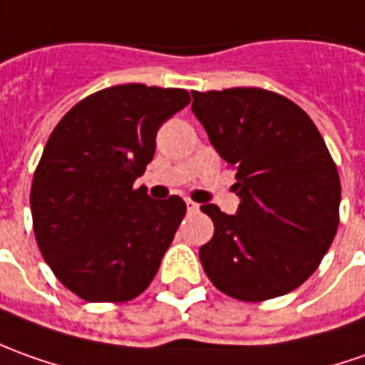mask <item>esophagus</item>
<instances>
[{"mask_svg": "<svg viewBox=\"0 0 365 365\" xmlns=\"http://www.w3.org/2000/svg\"><path fill=\"white\" fill-rule=\"evenodd\" d=\"M185 205H187V210H190V212H195V210L200 207V205H197L195 202H192V200H185Z\"/></svg>", "mask_w": 365, "mask_h": 365, "instance_id": "obj_1", "label": "esophagus"}]
</instances>
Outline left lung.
Instances as JSON below:
<instances>
[{"mask_svg":"<svg viewBox=\"0 0 365 365\" xmlns=\"http://www.w3.org/2000/svg\"><path fill=\"white\" fill-rule=\"evenodd\" d=\"M192 111L235 170L234 215L202 205L214 237L200 247L207 277L242 302L289 294L318 269L339 224L338 168L306 111L257 88L192 91Z\"/></svg>","mask_w":365,"mask_h":365,"instance_id":"8db88e82","label":"left lung"}]
</instances>
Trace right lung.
Listing matches in <instances>:
<instances>
[{"instance_id":"1","label":"right lung","mask_w":365,"mask_h":365,"mask_svg":"<svg viewBox=\"0 0 365 365\" xmlns=\"http://www.w3.org/2000/svg\"><path fill=\"white\" fill-rule=\"evenodd\" d=\"M185 89L125 83L81 99L51 131L31 183L39 252L86 302H128L158 274L185 215L180 195L151 200L133 182Z\"/></svg>"}]
</instances>
